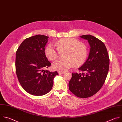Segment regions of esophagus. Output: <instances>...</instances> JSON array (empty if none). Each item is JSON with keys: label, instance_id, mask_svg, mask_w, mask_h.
<instances>
[{"label": "esophagus", "instance_id": "1", "mask_svg": "<svg viewBox=\"0 0 122 122\" xmlns=\"http://www.w3.org/2000/svg\"><path fill=\"white\" fill-rule=\"evenodd\" d=\"M58 73L59 74H64L65 73V72H61V71H58Z\"/></svg>", "mask_w": 122, "mask_h": 122}]
</instances>
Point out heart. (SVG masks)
Wrapping results in <instances>:
<instances>
[{
  "instance_id": "1",
  "label": "heart",
  "mask_w": 122,
  "mask_h": 122,
  "mask_svg": "<svg viewBox=\"0 0 122 122\" xmlns=\"http://www.w3.org/2000/svg\"><path fill=\"white\" fill-rule=\"evenodd\" d=\"M57 49L51 44H48L45 49V54L50 60L56 59L59 52L66 51L62 60H57L53 63V67L59 71L64 72L73 66L82 65L87 56L88 50L86 45L75 39L63 38L57 42Z\"/></svg>"
}]
</instances>
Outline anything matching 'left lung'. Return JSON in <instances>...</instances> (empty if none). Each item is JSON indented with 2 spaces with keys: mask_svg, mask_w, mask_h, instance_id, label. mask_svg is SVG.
Segmentation results:
<instances>
[{
  "mask_svg": "<svg viewBox=\"0 0 122 122\" xmlns=\"http://www.w3.org/2000/svg\"><path fill=\"white\" fill-rule=\"evenodd\" d=\"M80 37L88 40L90 53L85 62L79 68V71L82 72L72 73L68 87L76 97L87 98L96 94L102 87L109 71L110 59L107 48L102 41L91 35Z\"/></svg>",
  "mask_w": 122,
  "mask_h": 122,
  "instance_id": "obj_1",
  "label": "left lung"
}]
</instances>
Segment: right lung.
Instances as JSON below:
<instances>
[{
	"label": "right lung",
	"mask_w": 122,
	"mask_h": 122,
	"mask_svg": "<svg viewBox=\"0 0 122 122\" xmlns=\"http://www.w3.org/2000/svg\"><path fill=\"white\" fill-rule=\"evenodd\" d=\"M48 37L42 35L25 39L16 52L15 68L18 81L23 89L34 96H42L49 92L57 71H44L51 63L45 54Z\"/></svg>",
	"instance_id": "1"
}]
</instances>
